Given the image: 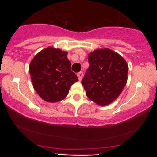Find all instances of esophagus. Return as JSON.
I'll return each instance as SVG.
<instances>
[{
	"instance_id": "1",
	"label": "esophagus",
	"mask_w": 157,
	"mask_h": 157,
	"mask_svg": "<svg viewBox=\"0 0 157 157\" xmlns=\"http://www.w3.org/2000/svg\"><path fill=\"white\" fill-rule=\"evenodd\" d=\"M77 77H78L79 80H80V81L82 80V77H83V73H82V71H80V72L77 73Z\"/></svg>"
}]
</instances>
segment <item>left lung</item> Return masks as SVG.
<instances>
[{
    "mask_svg": "<svg viewBox=\"0 0 157 157\" xmlns=\"http://www.w3.org/2000/svg\"><path fill=\"white\" fill-rule=\"evenodd\" d=\"M89 63L82 80L86 95L98 105H109L120 96L127 82V62L116 52L105 48L90 52Z\"/></svg>",
    "mask_w": 157,
    "mask_h": 157,
    "instance_id": "left-lung-1",
    "label": "left lung"
}]
</instances>
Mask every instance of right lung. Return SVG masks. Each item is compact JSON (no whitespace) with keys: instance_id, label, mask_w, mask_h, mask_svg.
<instances>
[{"instance_id":"right-lung-1","label":"right lung","mask_w":157,"mask_h":157,"mask_svg":"<svg viewBox=\"0 0 157 157\" xmlns=\"http://www.w3.org/2000/svg\"><path fill=\"white\" fill-rule=\"evenodd\" d=\"M67 55V52L48 46L38 52L30 63L33 87L45 101H61L68 95L71 85L78 81L71 70Z\"/></svg>"}]
</instances>
